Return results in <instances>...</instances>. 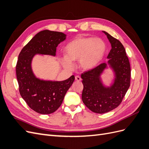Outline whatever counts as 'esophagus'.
Returning <instances> with one entry per match:
<instances>
[{
    "label": "esophagus",
    "mask_w": 149,
    "mask_h": 149,
    "mask_svg": "<svg viewBox=\"0 0 149 149\" xmlns=\"http://www.w3.org/2000/svg\"><path fill=\"white\" fill-rule=\"evenodd\" d=\"M75 80L78 81H79L81 80V78L79 76H75Z\"/></svg>",
    "instance_id": "34e87169"
}]
</instances>
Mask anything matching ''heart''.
Instances as JSON below:
<instances>
[{
	"label": "heart",
	"mask_w": 149,
	"mask_h": 149,
	"mask_svg": "<svg viewBox=\"0 0 149 149\" xmlns=\"http://www.w3.org/2000/svg\"><path fill=\"white\" fill-rule=\"evenodd\" d=\"M106 51V44L100 38L78 37L66 45L63 64L68 68H73L72 61L79 60L82 69L91 70L100 63Z\"/></svg>",
	"instance_id": "b5f03b06"
}]
</instances>
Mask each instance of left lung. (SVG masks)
Segmentation results:
<instances>
[{
  "label": "left lung",
  "mask_w": 149,
  "mask_h": 149,
  "mask_svg": "<svg viewBox=\"0 0 149 149\" xmlns=\"http://www.w3.org/2000/svg\"><path fill=\"white\" fill-rule=\"evenodd\" d=\"M111 44L107 63H103L81 74L83 90L82 100L93 112L103 114L113 110L123 101L130 86V67L125 49L120 41L102 31ZM109 65L115 72L114 83L106 87L102 83L100 75Z\"/></svg>",
  "instance_id": "obj_1"
}]
</instances>
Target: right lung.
Here are the masks:
<instances>
[{
    "instance_id": "obj_1",
    "label": "right lung",
    "mask_w": 149,
    "mask_h": 149,
    "mask_svg": "<svg viewBox=\"0 0 149 149\" xmlns=\"http://www.w3.org/2000/svg\"><path fill=\"white\" fill-rule=\"evenodd\" d=\"M66 36L59 31H40L22 48L18 58L16 74L20 94L31 109L39 114H52L60 107L74 76L61 81L40 79L33 73L31 61L37 54L55 56L56 47Z\"/></svg>"
}]
</instances>
